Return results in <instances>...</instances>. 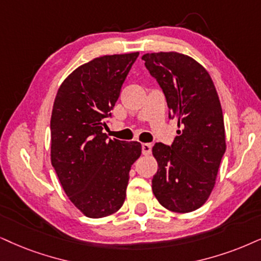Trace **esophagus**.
<instances>
[{
  "mask_svg": "<svg viewBox=\"0 0 261 261\" xmlns=\"http://www.w3.org/2000/svg\"><path fill=\"white\" fill-rule=\"evenodd\" d=\"M142 153H143V155H149L151 153V144L142 143Z\"/></svg>",
  "mask_w": 261,
  "mask_h": 261,
  "instance_id": "34e87169",
  "label": "esophagus"
}]
</instances>
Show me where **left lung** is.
I'll return each instance as SVG.
<instances>
[{
    "instance_id": "left-lung-1",
    "label": "left lung",
    "mask_w": 261,
    "mask_h": 261,
    "mask_svg": "<svg viewBox=\"0 0 261 261\" xmlns=\"http://www.w3.org/2000/svg\"><path fill=\"white\" fill-rule=\"evenodd\" d=\"M156 79L178 136L171 146L155 143L158 172L151 179L155 197L165 208L193 212L208 199L225 153V128L220 101L208 72L188 55L176 51L142 57Z\"/></svg>"
}]
</instances>
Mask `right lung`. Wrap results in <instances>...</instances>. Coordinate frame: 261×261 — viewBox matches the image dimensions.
<instances>
[{"mask_svg": "<svg viewBox=\"0 0 261 261\" xmlns=\"http://www.w3.org/2000/svg\"><path fill=\"white\" fill-rule=\"evenodd\" d=\"M138 53L105 55L79 66L59 88L50 119L51 165L66 195L89 218L123 206L138 142L102 133Z\"/></svg>", "mask_w": 261, "mask_h": 261, "instance_id": "1", "label": "right lung"}]
</instances>
